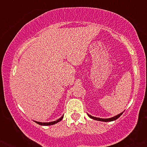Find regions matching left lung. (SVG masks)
Segmentation results:
<instances>
[{"label":"left lung","mask_w":147,"mask_h":147,"mask_svg":"<svg viewBox=\"0 0 147 147\" xmlns=\"http://www.w3.org/2000/svg\"><path fill=\"white\" fill-rule=\"evenodd\" d=\"M123 113H122L117 115L115 116V117H111V118H109V119H102V118H98V117H92V116L90 115H88L89 116L90 118H92V119H95V120H98V121H102V122H111V121H114L115 120V119H117V118H119V117H120L121 115H122Z\"/></svg>","instance_id":"obj_1"}]
</instances>
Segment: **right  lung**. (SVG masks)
I'll return each mask as SVG.
<instances>
[{"instance_id":"obj_1","label":"right lung","mask_w":147,"mask_h":147,"mask_svg":"<svg viewBox=\"0 0 147 147\" xmlns=\"http://www.w3.org/2000/svg\"><path fill=\"white\" fill-rule=\"evenodd\" d=\"M63 116H62L61 117L59 118V119H57V121H54V122H48V123H45V122H36L35 121V122L37 123L38 124H39V125H42V126H49V125H52V124H56V123H58L59 122H60L61 120L62 119H63Z\"/></svg>"}]
</instances>
